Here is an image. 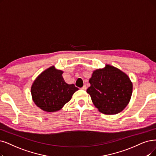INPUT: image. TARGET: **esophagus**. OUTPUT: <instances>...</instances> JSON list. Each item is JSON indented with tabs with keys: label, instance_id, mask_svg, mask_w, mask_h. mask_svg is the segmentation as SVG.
<instances>
[{
	"label": "esophagus",
	"instance_id": "obj_1",
	"mask_svg": "<svg viewBox=\"0 0 156 156\" xmlns=\"http://www.w3.org/2000/svg\"><path fill=\"white\" fill-rule=\"evenodd\" d=\"M86 88H87L86 86V85H84V86L82 87V88H81V89L83 90H86Z\"/></svg>",
	"mask_w": 156,
	"mask_h": 156
}]
</instances>
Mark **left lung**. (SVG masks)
I'll return each instance as SVG.
<instances>
[{
    "instance_id": "8db88e82",
    "label": "left lung",
    "mask_w": 156,
    "mask_h": 156,
    "mask_svg": "<svg viewBox=\"0 0 156 156\" xmlns=\"http://www.w3.org/2000/svg\"><path fill=\"white\" fill-rule=\"evenodd\" d=\"M91 86L86 91L98 111L105 115H115L124 109L130 101L133 84L127 75L118 68L106 65L93 72Z\"/></svg>"
}]
</instances>
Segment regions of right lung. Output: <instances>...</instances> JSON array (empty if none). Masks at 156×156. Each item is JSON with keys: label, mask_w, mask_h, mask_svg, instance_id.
<instances>
[{"label": "right lung", "mask_w": 156, "mask_h": 156, "mask_svg": "<svg viewBox=\"0 0 156 156\" xmlns=\"http://www.w3.org/2000/svg\"><path fill=\"white\" fill-rule=\"evenodd\" d=\"M63 72L54 66L42 72L31 87V95L37 106L43 111L54 112L60 110L69 102L78 88L68 84L62 77Z\"/></svg>", "instance_id": "obj_1"}]
</instances>
